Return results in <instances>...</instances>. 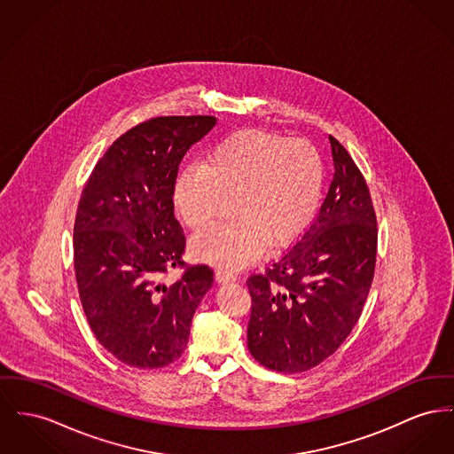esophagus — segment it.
<instances>
[{
  "instance_id": "obj_1",
  "label": "esophagus",
  "mask_w": 454,
  "mask_h": 454,
  "mask_svg": "<svg viewBox=\"0 0 454 454\" xmlns=\"http://www.w3.org/2000/svg\"><path fill=\"white\" fill-rule=\"evenodd\" d=\"M215 279L219 283H230V281L237 279V272H231V270H226V269H217L215 270Z\"/></svg>"
}]
</instances>
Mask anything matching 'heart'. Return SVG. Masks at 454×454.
<instances>
[{"instance_id": "heart-1", "label": "heart", "mask_w": 454, "mask_h": 454, "mask_svg": "<svg viewBox=\"0 0 454 454\" xmlns=\"http://www.w3.org/2000/svg\"><path fill=\"white\" fill-rule=\"evenodd\" d=\"M324 176V160L312 142L240 130L217 140L204 162L180 171L173 204L197 231L231 195L233 219L202 231L192 247L200 259L239 269L261 257L267 243L279 250L309 230L319 211Z\"/></svg>"}]
</instances>
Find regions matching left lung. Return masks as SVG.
<instances>
[{
  "mask_svg": "<svg viewBox=\"0 0 454 454\" xmlns=\"http://www.w3.org/2000/svg\"><path fill=\"white\" fill-rule=\"evenodd\" d=\"M329 140L334 178L319 214L294 247L247 279L248 349L276 372H305L331 356L360 319L372 285V197L343 144Z\"/></svg>",
  "mask_w": 454,
  "mask_h": 454,
  "instance_id": "8db88e82",
  "label": "left lung"
}]
</instances>
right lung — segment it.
Here are the masks:
<instances>
[{"mask_svg": "<svg viewBox=\"0 0 454 454\" xmlns=\"http://www.w3.org/2000/svg\"><path fill=\"white\" fill-rule=\"evenodd\" d=\"M214 116H156L118 137L82 188L74 269L96 340L120 362L160 369L182 356L190 324L214 283L206 264L182 257L187 239L173 187L188 149ZM173 268L175 284L163 279Z\"/></svg>", "mask_w": 454, "mask_h": 454, "instance_id": "obj_1", "label": "right lung"}]
</instances>
